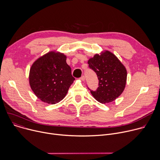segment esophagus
Here are the masks:
<instances>
[{
	"label": "esophagus",
	"instance_id": "esophagus-1",
	"mask_svg": "<svg viewBox=\"0 0 160 160\" xmlns=\"http://www.w3.org/2000/svg\"><path fill=\"white\" fill-rule=\"evenodd\" d=\"M80 80H82V81H84L85 80V77L84 76H82L81 78H80Z\"/></svg>",
	"mask_w": 160,
	"mask_h": 160
}]
</instances>
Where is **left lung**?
Instances as JSON below:
<instances>
[{
	"instance_id": "8db88e82",
	"label": "left lung",
	"mask_w": 160,
	"mask_h": 160,
	"mask_svg": "<svg viewBox=\"0 0 160 160\" xmlns=\"http://www.w3.org/2000/svg\"><path fill=\"white\" fill-rule=\"evenodd\" d=\"M89 68L93 70L99 80L96 91L91 94L98 102L106 104L115 101L123 92L127 82L125 67L112 52L104 51L96 54L88 61Z\"/></svg>"
}]
</instances>
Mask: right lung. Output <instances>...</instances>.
Listing matches in <instances>:
<instances>
[{"mask_svg":"<svg viewBox=\"0 0 160 160\" xmlns=\"http://www.w3.org/2000/svg\"><path fill=\"white\" fill-rule=\"evenodd\" d=\"M75 80L66 63V56L56 51L38 58L30 70L32 90L40 100L48 104H54L62 100Z\"/></svg>","mask_w":160,"mask_h":160,"instance_id":"right-lung-1","label":"right lung"}]
</instances>
